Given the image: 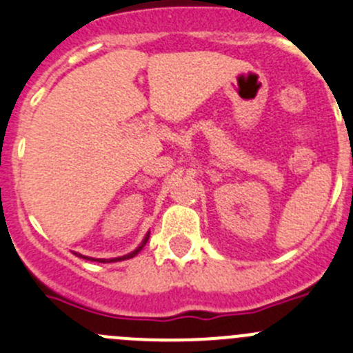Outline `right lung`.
Wrapping results in <instances>:
<instances>
[{"instance_id":"right-lung-1","label":"right lung","mask_w":353,"mask_h":353,"mask_svg":"<svg viewBox=\"0 0 353 353\" xmlns=\"http://www.w3.org/2000/svg\"><path fill=\"white\" fill-rule=\"evenodd\" d=\"M148 238H150V232H146L145 239H143V241L139 243V246H138V248H136V250H132V252H131V253H128V255L115 256V259H93V256H85V255H81V253H75V255H77V256H81V259H84V260H91V262H101V263L121 262V260H128V259H132V256H136V255H138V253L141 252V250H143V246L146 245V241H148Z\"/></svg>"}]
</instances>
